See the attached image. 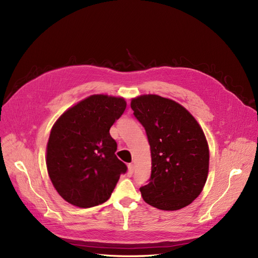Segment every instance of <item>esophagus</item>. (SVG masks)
<instances>
[{
  "mask_svg": "<svg viewBox=\"0 0 258 258\" xmlns=\"http://www.w3.org/2000/svg\"><path fill=\"white\" fill-rule=\"evenodd\" d=\"M134 171H135L134 163H129L128 165V176H132V174H134Z\"/></svg>",
  "mask_w": 258,
  "mask_h": 258,
  "instance_id": "esophagus-1",
  "label": "esophagus"
}]
</instances>
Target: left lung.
<instances>
[{"mask_svg":"<svg viewBox=\"0 0 258 258\" xmlns=\"http://www.w3.org/2000/svg\"><path fill=\"white\" fill-rule=\"evenodd\" d=\"M131 108L151 146L152 173L140 187L146 204L179 210L196 199L209 172V147L194 116L175 101L156 95L132 99Z\"/></svg>","mask_w":258,"mask_h":258,"instance_id":"8db88e82","label":"left lung"}]
</instances>
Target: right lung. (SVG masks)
Returning <instances> with one entry per match:
<instances>
[{"mask_svg": "<svg viewBox=\"0 0 258 258\" xmlns=\"http://www.w3.org/2000/svg\"><path fill=\"white\" fill-rule=\"evenodd\" d=\"M122 98L93 95L69 108L53 124L46 153L51 183L69 204H103L127 166L116 157L113 123L126 110Z\"/></svg>", "mask_w": 258, "mask_h": 258, "instance_id": "right-lung-1", "label": "right lung"}]
</instances>
